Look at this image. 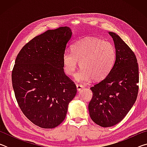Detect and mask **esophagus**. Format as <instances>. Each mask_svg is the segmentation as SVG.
Instances as JSON below:
<instances>
[{
  "label": "esophagus",
  "instance_id": "34e87169",
  "mask_svg": "<svg viewBox=\"0 0 147 147\" xmlns=\"http://www.w3.org/2000/svg\"><path fill=\"white\" fill-rule=\"evenodd\" d=\"M76 89H77V91H80L81 90H82V89H84V86H82V85H79V84H77Z\"/></svg>",
  "mask_w": 147,
  "mask_h": 147
}]
</instances>
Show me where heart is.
Segmentation results:
<instances>
[{"mask_svg": "<svg viewBox=\"0 0 147 147\" xmlns=\"http://www.w3.org/2000/svg\"><path fill=\"white\" fill-rule=\"evenodd\" d=\"M72 52L65 51L62 56L63 69L67 75L73 76L79 65L80 69L75 80L88 83L93 79L101 81L113 69L116 58L114 46L108 41L97 38H86L75 42Z\"/></svg>", "mask_w": 147, "mask_h": 147, "instance_id": "b5f03b06", "label": "heart"}]
</instances>
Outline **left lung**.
Instances as JSON below:
<instances>
[{
	"label": "left lung",
	"instance_id": "left-lung-1",
	"mask_svg": "<svg viewBox=\"0 0 147 147\" xmlns=\"http://www.w3.org/2000/svg\"><path fill=\"white\" fill-rule=\"evenodd\" d=\"M115 45L116 58L109 74L90 88L93 97L88 109L98 125L110 127L124 118L138 93L139 67L135 54L119 35L109 32Z\"/></svg>",
	"mask_w": 147,
	"mask_h": 147
}]
</instances>
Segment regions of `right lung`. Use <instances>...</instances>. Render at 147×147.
I'll return each mask as SVG.
<instances>
[{
    "mask_svg": "<svg viewBox=\"0 0 147 147\" xmlns=\"http://www.w3.org/2000/svg\"><path fill=\"white\" fill-rule=\"evenodd\" d=\"M71 36L67 26L49 30L26 43L15 61L11 80L17 103L24 115L41 128L60 124L76 94L62 63Z\"/></svg>",
    "mask_w": 147,
    "mask_h": 147,
    "instance_id": "1",
    "label": "right lung"
}]
</instances>
